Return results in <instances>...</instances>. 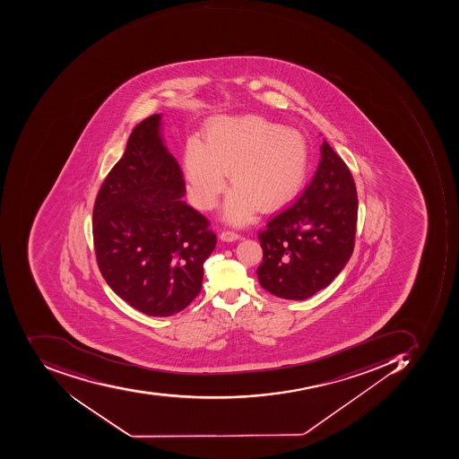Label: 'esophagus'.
Wrapping results in <instances>:
<instances>
[{
  "label": "esophagus",
  "instance_id": "34e87169",
  "mask_svg": "<svg viewBox=\"0 0 459 459\" xmlns=\"http://www.w3.org/2000/svg\"><path fill=\"white\" fill-rule=\"evenodd\" d=\"M221 238H222L223 241L238 240L240 234L233 230H223L222 233H221Z\"/></svg>",
  "mask_w": 459,
  "mask_h": 459
}]
</instances>
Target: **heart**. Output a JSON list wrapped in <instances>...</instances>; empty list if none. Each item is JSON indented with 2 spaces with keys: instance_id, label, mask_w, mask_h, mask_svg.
<instances>
[{
  "instance_id": "obj_1",
  "label": "heart",
  "mask_w": 459,
  "mask_h": 459,
  "mask_svg": "<svg viewBox=\"0 0 459 459\" xmlns=\"http://www.w3.org/2000/svg\"><path fill=\"white\" fill-rule=\"evenodd\" d=\"M309 149L302 134L258 116L211 121L205 143L189 139L183 169L190 201L198 210L215 207L228 175L234 189L225 216L236 225L258 212L277 210L302 189Z\"/></svg>"
}]
</instances>
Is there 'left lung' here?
<instances>
[{
	"label": "left lung",
	"mask_w": 459,
	"mask_h": 459,
	"mask_svg": "<svg viewBox=\"0 0 459 459\" xmlns=\"http://www.w3.org/2000/svg\"><path fill=\"white\" fill-rule=\"evenodd\" d=\"M357 211L351 169L324 142L309 185L258 233L264 249L259 284L292 300L307 299L330 285L353 254Z\"/></svg>",
	"instance_id": "8db88e82"
}]
</instances>
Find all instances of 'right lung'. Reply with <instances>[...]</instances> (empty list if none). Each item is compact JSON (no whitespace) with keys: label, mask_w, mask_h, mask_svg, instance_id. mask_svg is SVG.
Returning <instances> with one entry per match:
<instances>
[{"label":"right lung","mask_w":459,"mask_h":459,"mask_svg":"<svg viewBox=\"0 0 459 459\" xmlns=\"http://www.w3.org/2000/svg\"><path fill=\"white\" fill-rule=\"evenodd\" d=\"M160 120L153 114L131 132L96 195L92 234L111 290L144 315L169 317L200 294L216 234L182 200V169L162 144Z\"/></svg>","instance_id":"obj_1"}]
</instances>
